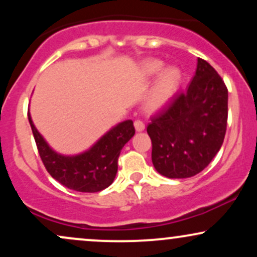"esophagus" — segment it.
<instances>
[{
  "label": "esophagus",
  "mask_w": 257,
  "mask_h": 257,
  "mask_svg": "<svg viewBox=\"0 0 257 257\" xmlns=\"http://www.w3.org/2000/svg\"><path fill=\"white\" fill-rule=\"evenodd\" d=\"M134 126H135V131L137 132H143L144 129H145V124H144V123L139 119L134 122Z\"/></svg>",
  "instance_id": "34e87169"
}]
</instances>
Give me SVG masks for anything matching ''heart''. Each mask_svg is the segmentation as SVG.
Listing matches in <instances>:
<instances>
[{
  "label": "heart",
  "instance_id": "1",
  "mask_svg": "<svg viewBox=\"0 0 257 257\" xmlns=\"http://www.w3.org/2000/svg\"><path fill=\"white\" fill-rule=\"evenodd\" d=\"M163 61L150 59L144 61L139 69V75L143 78H152L157 76L151 90L146 98V110L156 112L169 104L170 100L178 91L181 83V73L176 67L163 69Z\"/></svg>",
  "mask_w": 257,
  "mask_h": 257
}]
</instances>
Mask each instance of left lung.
I'll list each match as a JSON object with an SVG mask.
<instances>
[{"mask_svg": "<svg viewBox=\"0 0 257 257\" xmlns=\"http://www.w3.org/2000/svg\"><path fill=\"white\" fill-rule=\"evenodd\" d=\"M228 91L214 67L198 58L187 90L153 117L147 126L152 163L161 175H197L221 149L227 126Z\"/></svg>", "mask_w": 257, "mask_h": 257, "instance_id": "8db88e82", "label": "left lung"}]
</instances>
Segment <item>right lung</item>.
<instances>
[{
	"instance_id": "obj_1",
	"label": "right lung",
	"mask_w": 257,
	"mask_h": 257,
	"mask_svg": "<svg viewBox=\"0 0 257 257\" xmlns=\"http://www.w3.org/2000/svg\"><path fill=\"white\" fill-rule=\"evenodd\" d=\"M32 134L44 167L58 182L77 192H99L108 187L116 178L120 150L135 134L132 119L123 120L89 149L77 155H63L52 149L28 113Z\"/></svg>"
}]
</instances>
